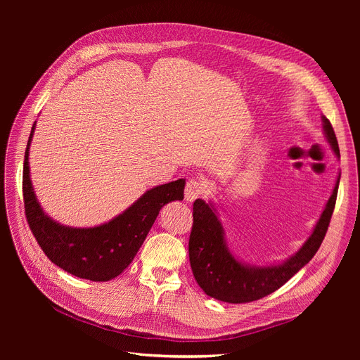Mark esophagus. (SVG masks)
<instances>
[{"mask_svg":"<svg viewBox=\"0 0 360 360\" xmlns=\"http://www.w3.org/2000/svg\"><path fill=\"white\" fill-rule=\"evenodd\" d=\"M204 193V188L201 182L195 179H190L185 185V200L186 202H194L197 198H200Z\"/></svg>","mask_w":360,"mask_h":360,"instance_id":"obj_1","label":"esophagus"}]
</instances>
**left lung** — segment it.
<instances>
[{
	"label": "left lung",
	"mask_w": 360,
	"mask_h": 360,
	"mask_svg": "<svg viewBox=\"0 0 360 360\" xmlns=\"http://www.w3.org/2000/svg\"><path fill=\"white\" fill-rule=\"evenodd\" d=\"M323 128L337 158L338 143L331 122L323 117ZM340 175L324 212L321 213L315 228L302 248L285 262L277 266L257 267L236 259L228 248L224 229L212 202L195 200L193 216L194 223L190 235V262L198 286L217 300L228 304H247L276 292L289 281L302 267L312 259L324 240L335 207Z\"/></svg>",
	"instance_id": "8db88e82"
}]
</instances>
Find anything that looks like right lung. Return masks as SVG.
Masks as SVG:
<instances>
[{"label":"right lung","mask_w":360,"mask_h":360,"mask_svg":"<svg viewBox=\"0 0 360 360\" xmlns=\"http://www.w3.org/2000/svg\"><path fill=\"white\" fill-rule=\"evenodd\" d=\"M34 127L36 122L32 127L23 165L25 212L33 236L45 255L67 273L91 281L115 278L134 259L162 207L184 200L185 179L151 188L108 223L94 228H70L45 214L34 195L29 170V147Z\"/></svg>","instance_id":"1"}]
</instances>
